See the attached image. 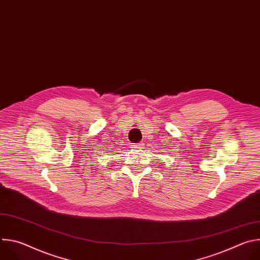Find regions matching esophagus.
<instances>
[{
    "instance_id": "obj_1",
    "label": "esophagus",
    "mask_w": 260,
    "mask_h": 260,
    "mask_svg": "<svg viewBox=\"0 0 260 260\" xmlns=\"http://www.w3.org/2000/svg\"><path fill=\"white\" fill-rule=\"evenodd\" d=\"M136 146H137V148H141V146H142V144H137V145H136Z\"/></svg>"
}]
</instances>
